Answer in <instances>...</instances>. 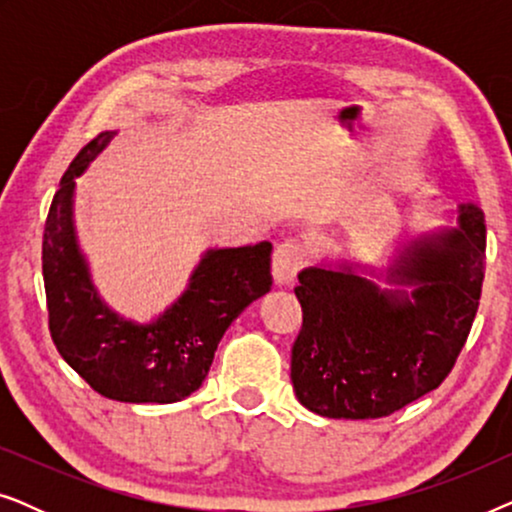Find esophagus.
I'll use <instances>...</instances> for the list:
<instances>
[{
    "label": "esophagus",
    "instance_id": "34e87169",
    "mask_svg": "<svg viewBox=\"0 0 512 512\" xmlns=\"http://www.w3.org/2000/svg\"><path fill=\"white\" fill-rule=\"evenodd\" d=\"M307 263V251L298 240H284L272 254V277L277 284H291L303 265Z\"/></svg>",
    "mask_w": 512,
    "mask_h": 512
}]
</instances>
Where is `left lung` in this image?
Returning a JSON list of instances; mask_svg holds the SVG:
<instances>
[{
  "label": "left lung",
  "mask_w": 512,
  "mask_h": 512,
  "mask_svg": "<svg viewBox=\"0 0 512 512\" xmlns=\"http://www.w3.org/2000/svg\"><path fill=\"white\" fill-rule=\"evenodd\" d=\"M485 214L461 205L459 226L410 242L382 291L342 261L298 275L303 328L291 382L307 410L328 419H377L438 389L471 333L485 279Z\"/></svg>",
  "instance_id": "obj_1"
}]
</instances>
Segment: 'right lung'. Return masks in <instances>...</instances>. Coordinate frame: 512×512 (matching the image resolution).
<instances>
[{
    "label": "right lung",
    "instance_id": "add662e5",
    "mask_svg": "<svg viewBox=\"0 0 512 512\" xmlns=\"http://www.w3.org/2000/svg\"><path fill=\"white\" fill-rule=\"evenodd\" d=\"M116 132L88 142L62 174L41 244L48 328L62 359L97 394L123 403H174L200 389L226 328L270 291L272 244L209 249L177 303L132 324L97 296L72 221L74 177Z\"/></svg>",
    "mask_w": 512,
    "mask_h": 512
}]
</instances>
